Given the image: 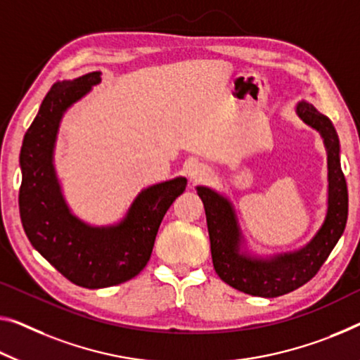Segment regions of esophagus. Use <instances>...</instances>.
I'll return each instance as SVG.
<instances>
[{"label": "esophagus", "instance_id": "obj_1", "mask_svg": "<svg viewBox=\"0 0 360 360\" xmlns=\"http://www.w3.org/2000/svg\"><path fill=\"white\" fill-rule=\"evenodd\" d=\"M188 176H190L191 181H202L209 176V169L204 164L195 162L188 167Z\"/></svg>", "mask_w": 360, "mask_h": 360}]
</instances>
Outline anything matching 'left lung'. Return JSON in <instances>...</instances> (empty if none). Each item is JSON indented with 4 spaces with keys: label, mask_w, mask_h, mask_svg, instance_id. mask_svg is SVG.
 Masks as SVG:
<instances>
[{
    "label": "left lung",
    "mask_w": 360,
    "mask_h": 360,
    "mask_svg": "<svg viewBox=\"0 0 360 360\" xmlns=\"http://www.w3.org/2000/svg\"><path fill=\"white\" fill-rule=\"evenodd\" d=\"M296 114L323 138L328 162V207L322 226L301 250L254 256L243 251L245 238L229 198L207 186H196L206 211L212 264L226 285L251 296L276 297L307 283L319 272L342 235L347 220V185L340 162V140L327 115L312 104L297 103Z\"/></svg>",
    "instance_id": "left-lung-1"
}]
</instances>
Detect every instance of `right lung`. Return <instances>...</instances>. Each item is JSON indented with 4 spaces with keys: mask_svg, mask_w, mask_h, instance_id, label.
<instances>
[{
    "mask_svg": "<svg viewBox=\"0 0 360 360\" xmlns=\"http://www.w3.org/2000/svg\"><path fill=\"white\" fill-rule=\"evenodd\" d=\"M101 82V72L58 82L43 99L20 148L19 211L32 246L72 283L108 288L134 278L151 257L159 225L186 188L185 176L138 193L119 224L93 226L75 217L54 169L60 119Z\"/></svg>",
    "mask_w": 360,
    "mask_h": 360,
    "instance_id": "1",
    "label": "right lung"
}]
</instances>
